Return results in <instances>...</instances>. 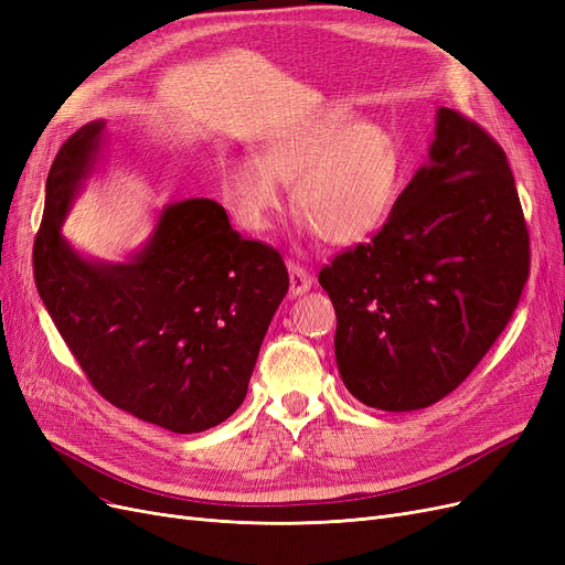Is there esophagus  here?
<instances>
[{"label": "esophagus", "mask_w": 565, "mask_h": 565, "mask_svg": "<svg viewBox=\"0 0 565 565\" xmlns=\"http://www.w3.org/2000/svg\"><path fill=\"white\" fill-rule=\"evenodd\" d=\"M287 270H289V295L291 297L303 295V291H308L310 285H313V278H310V274L303 266L289 262Z\"/></svg>", "instance_id": "1"}]
</instances>
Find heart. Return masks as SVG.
Wrapping results in <instances>:
<instances>
[{
	"label": "heart",
	"mask_w": 565,
	"mask_h": 565,
	"mask_svg": "<svg viewBox=\"0 0 565 565\" xmlns=\"http://www.w3.org/2000/svg\"><path fill=\"white\" fill-rule=\"evenodd\" d=\"M404 153L395 135L341 103L276 130L257 159L226 161L222 201L245 231H264L282 207V189L303 226L337 247L369 241L399 196Z\"/></svg>",
	"instance_id": "obj_1"
}]
</instances>
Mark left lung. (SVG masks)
Here are the masks:
<instances>
[{
  "instance_id": "obj_1",
  "label": "left lung",
  "mask_w": 565,
  "mask_h": 565,
  "mask_svg": "<svg viewBox=\"0 0 565 565\" xmlns=\"http://www.w3.org/2000/svg\"><path fill=\"white\" fill-rule=\"evenodd\" d=\"M430 161L369 243L320 270L339 374L362 404L425 408L472 374L512 320L531 241L502 147L439 107Z\"/></svg>"
}]
</instances>
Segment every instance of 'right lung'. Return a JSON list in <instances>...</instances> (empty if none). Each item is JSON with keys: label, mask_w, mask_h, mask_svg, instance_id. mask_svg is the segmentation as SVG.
Wrapping results in <instances>:
<instances>
[{"label": "right lung", "mask_w": 565, "mask_h": 565, "mask_svg": "<svg viewBox=\"0 0 565 565\" xmlns=\"http://www.w3.org/2000/svg\"><path fill=\"white\" fill-rule=\"evenodd\" d=\"M103 130V121L76 130L49 170L32 249L36 291L107 402L170 433H203L243 404L287 268L278 249L233 231L210 199L168 205L130 262L84 259L61 226Z\"/></svg>", "instance_id": "right-lung-1"}]
</instances>
